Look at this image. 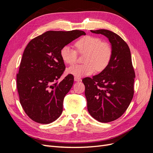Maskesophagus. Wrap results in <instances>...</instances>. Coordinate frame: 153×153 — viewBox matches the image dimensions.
Instances as JSON below:
<instances>
[{"instance_id":"obj_1","label":"esophagus","mask_w":153,"mask_h":153,"mask_svg":"<svg viewBox=\"0 0 153 153\" xmlns=\"http://www.w3.org/2000/svg\"><path fill=\"white\" fill-rule=\"evenodd\" d=\"M74 80H75V82H81L82 81V79L80 78H78V77H75L74 78Z\"/></svg>"}]
</instances>
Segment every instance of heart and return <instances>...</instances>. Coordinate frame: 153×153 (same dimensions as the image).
Masks as SVG:
<instances>
[{
  "label": "heart",
  "instance_id": "b5f03b06",
  "mask_svg": "<svg viewBox=\"0 0 153 153\" xmlns=\"http://www.w3.org/2000/svg\"><path fill=\"white\" fill-rule=\"evenodd\" d=\"M78 52L80 54L85 53L84 64L71 66L67 69V73L76 77L90 75L95 70L101 71L108 65L112 56V49L110 45L96 37L86 36L78 39L75 43ZM62 61L73 65L76 62L78 54L76 51L71 47L66 45L61 50Z\"/></svg>",
  "mask_w": 153,
  "mask_h": 153
}]
</instances>
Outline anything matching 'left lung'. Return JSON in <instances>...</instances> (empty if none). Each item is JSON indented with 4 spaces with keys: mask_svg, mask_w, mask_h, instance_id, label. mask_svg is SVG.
Listing matches in <instances>:
<instances>
[{
    "mask_svg": "<svg viewBox=\"0 0 153 153\" xmlns=\"http://www.w3.org/2000/svg\"><path fill=\"white\" fill-rule=\"evenodd\" d=\"M91 32L106 36L112 49L107 67L98 75L82 80L88 112L98 121L105 123L119 118L127 110L134 94L135 74L130 50L121 37L106 29Z\"/></svg>",
    "mask_w": 153,
    "mask_h": 153,
    "instance_id": "1",
    "label": "left lung"
}]
</instances>
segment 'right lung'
Segmentation results:
<instances>
[{
    "label": "right lung",
    "instance_id": "1",
    "mask_svg": "<svg viewBox=\"0 0 153 153\" xmlns=\"http://www.w3.org/2000/svg\"><path fill=\"white\" fill-rule=\"evenodd\" d=\"M82 35L85 32L79 30H50L27 45L16 84L20 104L32 121L50 124L61 115L64 98L73 86L74 77L68 75L57 84L66 68L60 52Z\"/></svg>",
    "mask_w": 153,
    "mask_h": 153
}]
</instances>
